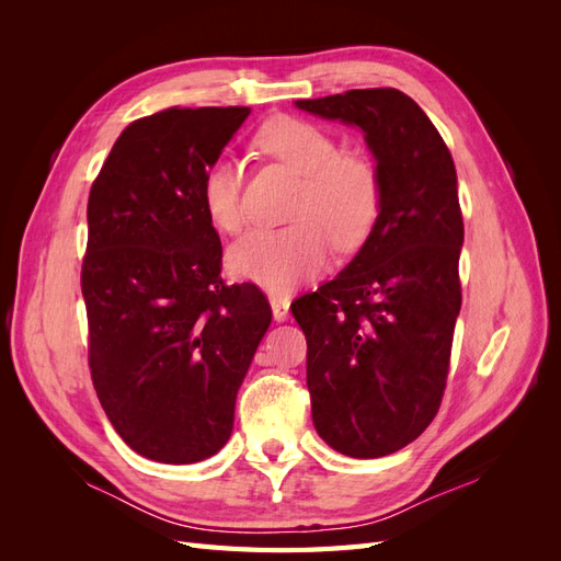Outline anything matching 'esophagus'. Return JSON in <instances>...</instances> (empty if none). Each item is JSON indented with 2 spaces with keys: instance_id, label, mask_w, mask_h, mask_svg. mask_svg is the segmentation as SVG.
Segmentation results:
<instances>
[{
  "instance_id": "esophagus-1",
  "label": "esophagus",
  "mask_w": 561,
  "mask_h": 561,
  "mask_svg": "<svg viewBox=\"0 0 561 561\" xmlns=\"http://www.w3.org/2000/svg\"><path fill=\"white\" fill-rule=\"evenodd\" d=\"M268 301H271V311H274V320L278 322L287 320V313H290V299L283 295H271Z\"/></svg>"
}]
</instances>
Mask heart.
Instances as JSON below:
<instances>
[{"label":"heart","instance_id":"b5f03b06","mask_svg":"<svg viewBox=\"0 0 561 561\" xmlns=\"http://www.w3.org/2000/svg\"><path fill=\"white\" fill-rule=\"evenodd\" d=\"M257 147L299 178L283 229H254L229 248L227 264L239 278L271 293H287L325 266L330 241L358 248L381 210L377 165L360 154H342L330 130L297 116L271 118ZM201 203L210 225L225 233L243 227L241 168L219 157L201 175Z\"/></svg>","mask_w":561,"mask_h":561}]
</instances>
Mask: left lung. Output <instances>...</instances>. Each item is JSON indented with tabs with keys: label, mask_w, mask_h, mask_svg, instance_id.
Returning <instances> with one entry per match:
<instances>
[{
	"label": "left lung",
	"mask_w": 561,
	"mask_h": 561,
	"mask_svg": "<svg viewBox=\"0 0 561 561\" xmlns=\"http://www.w3.org/2000/svg\"><path fill=\"white\" fill-rule=\"evenodd\" d=\"M299 110L358 126L377 161L381 210L342 274L293 301L307 334L318 435L353 458L416 439L443 402L461 311L463 217L437 128L398 89H355Z\"/></svg>",
	"instance_id": "1"
}]
</instances>
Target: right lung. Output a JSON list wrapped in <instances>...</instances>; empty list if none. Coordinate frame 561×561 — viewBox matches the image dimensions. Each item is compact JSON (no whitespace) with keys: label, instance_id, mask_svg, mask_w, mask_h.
<instances>
[{"label":"right lung","instance_id":"obj_1","mask_svg":"<svg viewBox=\"0 0 561 561\" xmlns=\"http://www.w3.org/2000/svg\"><path fill=\"white\" fill-rule=\"evenodd\" d=\"M250 107H168L114 142L89 196L81 293L100 404L159 463L227 445L236 396L271 325L257 285H225L201 175Z\"/></svg>","mask_w":561,"mask_h":561}]
</instances>
